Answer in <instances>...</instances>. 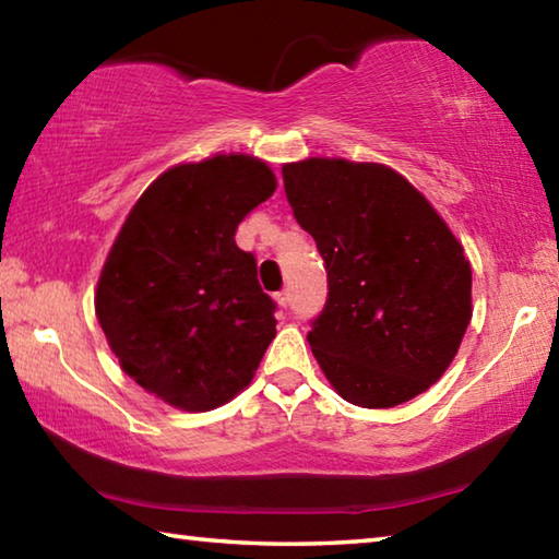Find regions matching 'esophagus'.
Returning <instances> with one entry per match:
<instances>
[{
	"label": "esophagus",
	"mask_w": 559,
	"mask_h": 559,
	"mask_svg": "<svg viewBox=\"0 0 559 559\" xmlns=\"http://www.w3.org/2000/svg\"><path fill=\"white\" fill-rule=\"evenodd\" d=\"M276 302H278L281 308H288V302H290V290H288V288L278 290V293H276Z\"/></svg>",
	"instance_id": "1"
}]
</instances>
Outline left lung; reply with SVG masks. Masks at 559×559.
Wrapping results in <instances>:
<instances>
[{
	"label": "left lung",
	"instance_id": "left-lung-1",
	"mask_svg": "<svg viewBox=\"0 0 559 559\" xmlns=\"http://www.w3.org/2000/svg\"><path fill=\"white\" fill-rule=\"evenodd\" d=\"M313 236L328 300L308 343L333 390L390 409L449 370L471 323V263L447 222L392 167L308 157L283 165Z\"/></svg>",
	"mask_w": 559,
	"mask_h": 559
}]
</instances>
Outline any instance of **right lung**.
<instances>
[{"label":"right lung","instance_id":"1","mask_svg":"<svg viewBox=\"0 0 559 559\" xmlns=\"http://www.w3.org/2000/svg\"><path fill=\"white\" fill-rule=\"evenodd\" d=\"M276 192L259 157L231 153L169 167L132 206L96 288V316L126 374L185 412H210L249 386L276 302L236 226Z\"/></svg>","mask_w":559,"mask_h":559}]
</instances>
